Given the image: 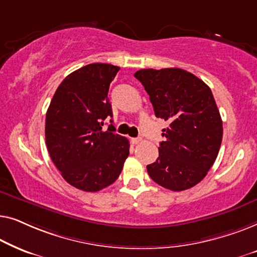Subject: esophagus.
Masks as SVG:
<instances>
[{"mask_svg":"<svg viewBox=\"0 0 257 257\" xmlns=\"http://www.w3.org/2000/svg\"><path fill=\"white\" fill-rule=\"evenodd\" d=\"M131 142L135 144V145H137V144H140L143 142V138H142V137H138V138H132Z\"/></svg>","mask_w":257,"mask_h":257,"instance_id":"obj_1","label":"esophagus"}]
</instances>
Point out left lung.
<instances>
[{"mask_svg":"<svg viewBox=\"0 0 257 257\" xmlns=\"http://www.w3.org/2000/svg\"><path fill=\"white\" fill-rule=\"evenodd\" d=\"M135 77L143 84L156 117L168 121L163 130L159 158L147 165L158 185L185 191L199 184L213 166L222 142V120L212 90L182 69H142Z\"/></svg>","mask_w":257,"mask_h":257,"instance_id":"left-lung-1","label":"left lung"}]
</instances>
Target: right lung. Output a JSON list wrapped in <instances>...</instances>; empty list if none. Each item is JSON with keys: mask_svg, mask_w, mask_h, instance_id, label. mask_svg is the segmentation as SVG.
I'll return each instance as SVG.
<instances>
[{"mask_svg": "<svg viewBox=\"0 0 257 257\" xmlns=\"http://www.w3.org/2000/svg\"><path fill=\"white\" fill-rule=\"evenodd\" d=\"M119 69L92 63L76 70L59 84L47 111L45 143L52 163L68 184L84 192L113 184L130 154L128 140L112 124L103 127L112 117L107 92Z\"/></svg>", "mask_w": 257, "mask_h": 257, "instance_id": "add662e5", "label": "right lung"}]
</instances>
